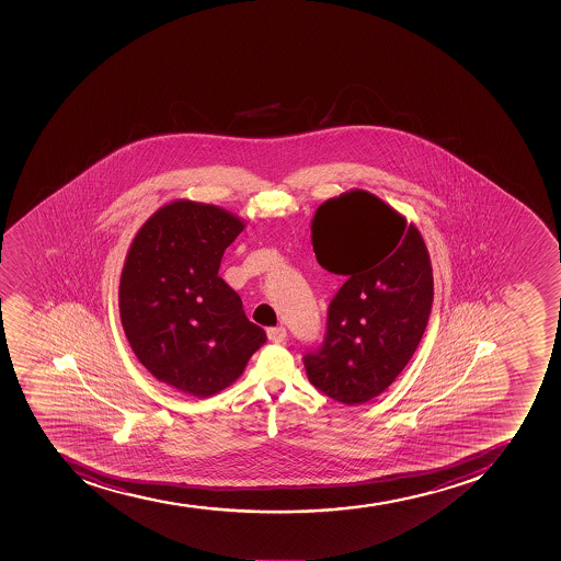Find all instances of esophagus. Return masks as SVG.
<instances>
[{"instance_id":"1","label":"esophagus","mask_w":561,"mask_h":561,"mask_svg":"<svg viewBox=\"0 0 561 561\" xmlns=\"http://www.w3.org/2000/svg\"><path fill=\"white\" fill-rule=\"evenodd\" d=\"M267 336L273 343H282L287 337V331L283 327H271L267 331Z\"/></svg>"}]
</instances>
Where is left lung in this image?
Returning a JSON list of instances; mask_svg holds the SVG:
<instances>
[{"label":"left lung","instance_id":"8db88e82","mask_svg":"<svg viewBox=\"0 0 561 561\" xmlns=\"http://www.w3.org/2000/svg\"><path fill=\"white\" fill-rule=\"evenodd\" d=\"M316 260L347 278L329 307L323 347L305 356L310 383L343 405L381 394L411 362L433 307V265L416 225L351 188L316 208Z\"/></svg>","mask_w":561,"mask_h":561}]
</instances>
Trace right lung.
I'll return each mask as SVG.
<instances>
[{
  "mask_svg": "<svg viewBox=\"0 0 561 561\" xmlns=\"http://www.w3.org/2000/svg\"><path fill=\"white\" fill-rule=\"evenodd\" d=\"M245 219L213 203L174 199L133 238L119 278V318L136 358L161 383L208 398L240 378L267 336L219 278Z\"/></svg>",
  "mask_w": 561,
  "mask_h": 561,
  "instance_id": "add662e5",
  "label": "right lung"
}]
</instances>
